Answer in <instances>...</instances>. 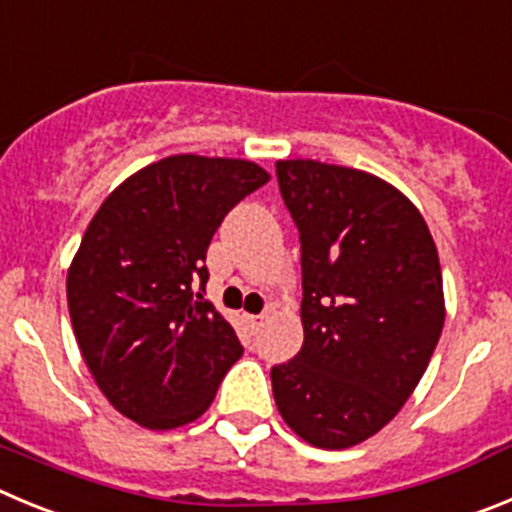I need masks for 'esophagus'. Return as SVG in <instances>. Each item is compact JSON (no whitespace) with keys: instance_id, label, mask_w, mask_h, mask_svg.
<instances>
[{"instance_id":"1","label":"esophagus","mask_w":512,"mask_h":512,"mask_svg":"<svg viewBox=\"0 0 512 512\" xmlns=\"http://www.w3.org/2000/svg\"><path fill=\"white\" fill-rule=\"evenodd\" d=\"M245 321L252 331H260L262 324H265V313H247Z\"/></svg>"}]
</instances>
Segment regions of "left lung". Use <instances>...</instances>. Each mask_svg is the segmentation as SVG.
Segmentation results:
<instances>
[{
	"instance_id": "left-lung-1",
	"label": "left lung",
	"mask_w": 512,
	"mask_h": 512,
	"mask_svg": "<svg viewBox=\"0 0 512 512\" xmlns=\"http://www.w3.org/2000/svg\"><path fill=\"white\" fill-rule=\"evenodd\" d=\"M301 239L303 347L270 370L280 416L319 449L377 434L411 398L444 329L434 237L365 170L278 160Z\"/></svg>"
}]
</instances>
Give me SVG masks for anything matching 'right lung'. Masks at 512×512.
I'll list each match as a JSON object with an SVG mask.
<instances>
[{
    "label": "right lung",
    "mask_w": 512,
    "mask_h": 512,
    "mask_svg": "<svg viewBox=\"0 0 512 512\" xmlns=\"http://www.w3.org/2000/svg\"><path fill=\"white\" fill-rule=\"evenodd\" d=\"M270 181L250 160L170 155L137 170L91 219L66 280L73 334L122 416L153 431L196 421L237 334L201 293L224 216Z\"/></svg>",
    "instance_id": "1"
}]
</instances>
